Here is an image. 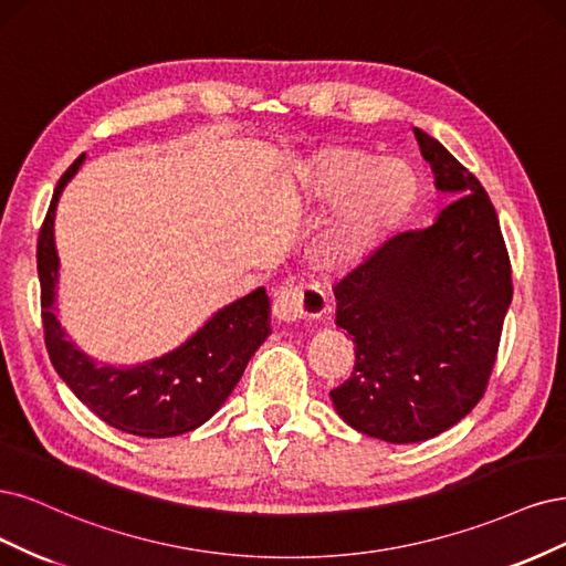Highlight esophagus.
Masks as SVG:
<instances>
[{
	"mask_svg": "<svg viewBox=\"0 0 566 566\" xmlns=\"http://www.w3.org/2000/svg\"><path fill=\"white\" fill-rule=\"evenodd\" d=\"M326 313V296L317 286L303 284H284L275 303H272V315L280 322H298V319H315Z\"/></svg>",
	"mask_w": 566,
	"mask_h": 566,
	"instance_id": "esophagus-1",
	"label": "esophagus"
}]
</instances>
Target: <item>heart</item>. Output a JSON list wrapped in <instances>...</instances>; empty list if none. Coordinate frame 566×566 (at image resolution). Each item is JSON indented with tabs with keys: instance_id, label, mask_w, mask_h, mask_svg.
Instances as JSON below:
<instances>
[{
	"instance_id": "heart-1",
	"label": "heart",
	"mask_w": 566,
	"mask_h": 566,
	"mask_svg": "<svg viewBox=\"0 0 566 566\" xmlns=\"http://www.w3.org/2000/svg\"><path fill=\"white\" fill-rule=\"evenodd\" d=\"M307 205H336L317 240V259L338 270L357 263L382 240L416 197V174L405 159L380 157L348 143L324 145L296 174Z\"/></svg>"
}]
</instances>
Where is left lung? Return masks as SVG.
Listing matches in <instances>:
<instances>
[{
  "label": "left lung",
  "instance_id": "left-lung-1",
  "mask_svg": "<svg viewBox=\"0 0 566 566\" xmlns=\"http://www.w3.org/2000/svg\"><path fill=\"white\" fill-rule=\"evenodd\" d=\"M413 134L437 190L455 199L432 226L395 234L334 286L355 371L332 402L350 428L392 444L430 440L475 409L513 301L486 190L440 140Z\"/></svg>",
  "mask_w": 566,
  "mask_h": 566
}]
</instances>
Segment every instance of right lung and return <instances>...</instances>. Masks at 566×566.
<instances>
[{
    "label": "right lung",
    "mask_w": 566,
    "mask_h": 566,
    "mask_svg": "<svg viewBox=\"0 0 566 566\" xmlns=\"http://www.w3.org/2000/svg\"><path fill=\"white\" fill-rule=\"evenodd\" d=\"M84 155L70 164L53 190L38 240L44 343L53 369L101 421L138 437H174L202 426L223 407L242 378L251 355L270 334V301L259 286L226 305L180 348L138 367H113L84 355L65 338L53 313L59 286V253L53 244V216L67 180Z\"/></svg>",
    "instance_id": "obj_1"
}]
</instances>
